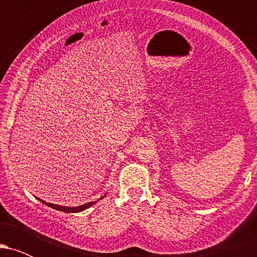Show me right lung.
Returning <instances> with one entry per match:
<instances>
[{"label":"right lung","instance_id":"1","mask_svg":"<svg viewBox=\"0 0 257 257\" xmlns=\"http://www.w3.org/2000/svg\"><path fill=\"white\" fill-rule=\"evenodd\" d=\"M41 202L44 203V204H46V205L51 206V208H53V209H55V210L64 211V213H78V211L84 210V209H88V208H89V206H91L93 204H95V203H94V202H89V203H87V204L75 206V208H73V206H72V208H71V206H60V205L52 204V203H46V202H44V200H41Z\"/></svg>","mask_w":257,"mask_h":257}]
</instances>
